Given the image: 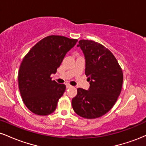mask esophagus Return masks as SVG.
<instances>
[{
    "label": "esophagus",
    "instance_id": "34e87169",
    "mask_svg": "<svg viewBox=\"0 0 146 146\" xmlns=\"http://www.w3.org/2000/svg\"><path fill=\"white\" fill-rule=\"evenodd\" d=\"M66 88H71V87H72V86H71V85H70V84H66Z\"/></svg>",
    "mask_w": 146,
    "mask_h": 146
}]
</instances>
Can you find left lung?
Listing matches in <instances>:
<instances>
[{
    "label": "left lung",
    "mask_w": 146,
    "mask_h": 146,
    "mask_svg": "<svg viewBox=\"0 0 146 146\" xmlns=\"http://www.w3.org/2000/svg\"><path fill=\"white\" fill-rule=\"evenodd\" d=\"M80 47L85 58V74L90 86L78 88L72 106L79 116L95 119L103 116L113 108L119 96L123 73L113 53L104 46L93 40H81Z\"/></svg>",
    "instance_id": "8db88e82"
}]
</instances>
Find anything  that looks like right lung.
I'll list each match as a JSON object with an SVG mask.
<instances>
[{"instance_id": "right-lung-1", "label": "right lung", "mask_w": 146, "mask_h": 146, "mask_svg": "<svg viewBox=\"0 0 146 146\" xmlns=\"http://www.w3.org/2000/svg\"><path fill=\"white\" fill-rule=\"evenodd\" d=\"M77 42L64 36H47L23 58L18 72V86L23 102L32 113L48 115L56 109L66 86L52 81L50 76L56 73L66 53Z\"/></svg>"}]
</instances>
